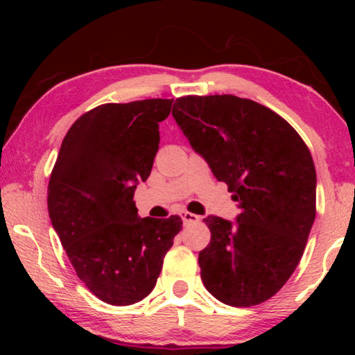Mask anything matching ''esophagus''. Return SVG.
I'll return each instance as SVG.
<instances>
[{
	"label": "esophagus",
	"mask_w": 355,
	"mask_h": 355,
	"mask_svg": "<svg viewBox=\"0 0 355 355\" xmlns=\"http://www.w3.org/2000/svg\"><path fill=\"white\" fill-rule=\"evenodd\" d=\"M182 219L184 222V225H189V224H196V222H199L200 218L194 213H188V211H183L182 213Z\"/></svg>",
	"instance_id": "34e87169"
}]
</instances>
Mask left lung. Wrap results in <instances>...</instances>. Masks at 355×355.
Returning a JSON list of instances; mask_svg holds the SVG:
<instances>
[{"label":"left lung","mask_w":355,"mask_h":355,"mask_svg":"<svg viewBox=\"0 0 355 355\" xmlns=\"http://www.w3.org/2000/svg\"><path fill=\"white\" fill-rule=\"evenodd\" d=\"M172 116L239 208L235 222L203 219L211 232L199 254L203 285L233 307L261 304L291 277L315 222L310 150L279 114L235 95L177 98Z\"/></svg>","instance_id":"1"}]
</instances>
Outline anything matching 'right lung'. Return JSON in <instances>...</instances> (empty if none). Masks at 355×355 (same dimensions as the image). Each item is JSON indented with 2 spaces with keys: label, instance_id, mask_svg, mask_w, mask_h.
Listing matches in <instances>:
<instances>
[{
  "label": "right lung",
  "instance_id": "1",
  "mask_svg": "<svg viewBox=\"0 0 355 355\" xmlns=\"http://www.w3.org/2000/svg\"><path fill=\"white\" fill-rule=\"evenodd\" d=\"M173 100L107 103L65 135L48 183V213L67 257L91 293L131 305L156 285L182 218H141L133 200L159 147V122Z\"/></svg>",
  "mask_w": 355,
  "mask_h": 355
}]
</instances>
